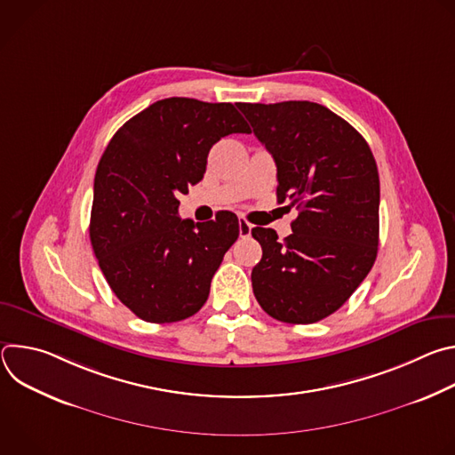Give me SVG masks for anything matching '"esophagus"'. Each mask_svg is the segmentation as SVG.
I'll return each mask as SVG.
<instances>
[{"mask_svg":"<svg viewBox=\"0 0 455 455\" xmlns=\"http://www.w3.org/2000/svg\"><path fill=\"white\" fill-rule=\"evenodd\" d=\"M250 232H251V225L246 221V220H239V235L241 237H248L250 235Z\"/></svg>","mask_w":455,"mask_h":455,"instance_id":"esophagus-1","label":"esophagus"}]
</instances>
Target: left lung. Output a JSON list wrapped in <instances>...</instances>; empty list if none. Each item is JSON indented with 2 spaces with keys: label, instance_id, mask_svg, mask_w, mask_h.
<instances>
[{
  "label": "left lung",
  "instance_id": "left-lung-1",
  "mask_svg": "<svg viewBox=\"0 0 455 455\" xmlns=\"http://www.w3.org/2000/svg\"><path fill=\"white\" fill-rule=\"evenodd\" d=\"M237 108L277 165V202L299 216L279 241L251 228L263 257L251 270L257 302L274 318L313 323L335 313L362 284L378 253L379 178L356 129L307 100Z\"/></svg>",
  "mask_w": 455,
  "mask_h": 455
}]
</instances>
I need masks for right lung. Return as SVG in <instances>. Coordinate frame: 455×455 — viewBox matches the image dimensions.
<instances>
[{"label": "right lung", "instance_id": "obj_1", "mask_svg": "<svg viewBox=\"0 0 455 455\" xmlns=\"http://www.w3.org/2000/svg\"><path fill=\"white\" fill-rule=\"evenodd\" d=\"M232 133H250L234 104L171 97L129 118L99 162L92 246L113 293L146 322L198 313L239 235L228 211L207 223L178 218V196L204 178L211 148Z\"/></svg>", "mask_w": 455, "mask_h": 455}]
</instances>
